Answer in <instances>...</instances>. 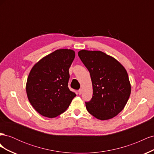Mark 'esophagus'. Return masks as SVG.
<instances>
[{"mask_svg":"<svg viewBox=\"0 0 154 154\" xmlns=\"http://www.w3.org/2000/svg\"><path fill=\"white\" fill-rule=\"evenodd\" d=\"M78 94L81 95L82 94V88H80V89L78 90Z\"/></svg>","mask_w":154,"mask_h":154,"instance_id":"34e87169","label":"esophagus"}]
</instances>
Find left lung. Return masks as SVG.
<instances>
[{
  "label": "left lung",
  "mask_w": 154,
  "mask_h": 154,
  "mask_svg": "<svg viewBox=\"0 0 154 154\" xmlns=\"http://www.w3.org/2000/svg\"><path fill=\"white\" fill-rule=\"evenodd\" d=\"M78 56L90 72L92 97L86 109L100 120L113 118L127 104L131 85L125 68L117 60L100 51L83 49Z\"/></svg>",
  "instance_id": "obj_1"
}]
</instances>
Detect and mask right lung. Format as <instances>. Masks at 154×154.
<instances>
[{
  "label": "right lung",
  "mask_w": 154,
  "mask_h": 154,
  "mask_svg": "<svg viewBox=\"0 0 154 154\" xmlns=\"http://www.w3.org/2000/svg\"><path fill=\"white\" fill-rule=\"evenodd\" d=\"M75 57L72 49L56 50L35 63L26 83L28 100L36 111L53 118L63 113L76 94L69 90V69Z\"/></svg>",
  "instance_id": "1"
}]
</instances>
